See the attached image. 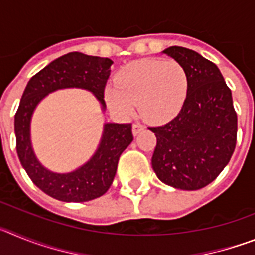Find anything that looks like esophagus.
Returning a JSON list of instances; mask_svg holds the SVG:
<instances>
[{"label":"esophagus","mask_w":255,"mask_h":255,"mask_svg":"<svg viewBox=\"0 0 255 255\" xmlns=\"http://www.w3.org/2000/svg\"><path fill=\"white\" fill-rule=\"evenodd\" d=\"M143 130H144V126L141 125V124L135 123L134 125H132V134H134L135 136H136V135H138V134H140V132L143 131Z\"/></svg>","instance_id":"obj_1"}]
</instances>
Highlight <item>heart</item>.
<instances>
[{
  "instance_id": "1",
  "label": "heart",
  "mask_w": 255,
  "mask_h": 255,
  "mask_svg": "<svg viewBox=\"0 0 255 255\" xmlns=\"http://www.w3.org/2000/svg\"><path fill=\"white\" fill-rule=\"evenodd\" d=\"M188 88V74L177 61L144 58L123 67L116 85L106 88L105 97L120 116L130 117L138 105L144 119L163 123L181 110Z\"/></svg>"
}]
</instances>
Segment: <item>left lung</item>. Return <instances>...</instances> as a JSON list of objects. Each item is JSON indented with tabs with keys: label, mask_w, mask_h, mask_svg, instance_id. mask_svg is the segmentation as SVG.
<instances>
[{
	"label": "left lung",
	"mask_w": 255,
	"mask_h": 255,
	"mask_svg": "<svg viewBox=\"0 0 255 255\" xmlns=\"http://www.w3.org/2000/svg\"><path fill=\"white\" fill-rule=\"evenodd\" d=\"M188 74L181 111L170 123L149 128L157 138L152 167L175 189L198 190L229 163L236 145L238 116L220 69L198 52L172 46L162 51Z\"/></svg>",
	"instance_id": "left-lung-1"
}]
</instances>
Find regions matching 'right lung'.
Returning a JSON list of instances; mask_svg holds the SVG:
<instances>
[{
  "instance_id": "obj_1",
  "label": "right lung",
  "mask_w": 255,
  "mask_h": 255,
  "mask_svg": "<svg viewBox=\"0 0 255 255\" xmlns=\"http://www.w3.org/2000/svg\"><path fill=\"white\" fill-rule=\"evenodd\" d=\"M112 64L110 58L70 52L35 74L22 93L15 115L17 155L31 181L55 199L82 203L105 194L114 181L121 153L134 139L131 124L106 123L91 159L71 172L60 173L44 167L35 157L30 140L31 116L44 97L66 88L91 92L100 101L102 111H106L103 97Z\"/></svg>"
}]
</instances>
